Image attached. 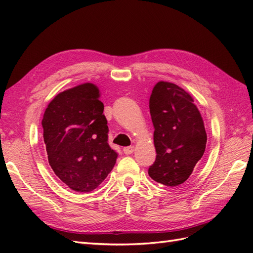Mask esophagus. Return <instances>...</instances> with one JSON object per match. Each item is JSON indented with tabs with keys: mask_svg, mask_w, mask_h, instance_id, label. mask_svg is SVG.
I'll list each match as a JSON object with an SVG mask.
<instances>
[{
	"mask_svg": "<svg viewBox=\"0 0 253 253\" xmlns=\"http://www.w3.org/2000/svg\"><path fill=\"white\" fill-rule=\"evenodd\" d=\"M133 151H134L133 146H126V148H124V150H123V152H124L126 155H129V154L133 153Z\"/></svg>",
	"mask_w": 253,
	"mask_h": 253,
	"instance_id": "1",
	"label": "esophagus"
}]
</instances>
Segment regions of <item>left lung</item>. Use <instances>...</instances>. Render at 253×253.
<instances>
[{"label":"left lung","instance_id":"left-lung-1","mask_svg":"<svg viewBox=\"0 0 253 253\" xmlns=\"http://www.w3.org/2000/svg\"><path fill=\"white\" fill-rule=\"evenodd\" d=\"M156 160L149 175L178 187L190 178L207 143L202 115L190 93L178 85L158 82L150 97Z\"/></svg>","mask_w":253,"mask_h":253}]
</instances>
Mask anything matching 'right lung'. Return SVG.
<instances>
[{"label": "right lung", "mask_w": 253, "mask_h": 253, "mask_svg": "<svg viewBox=\"0 0 253 253\" xmlns=\"http://www.w3.org/2000/svg\"><path fill=\"white\" fill-rule=\"evenodd\" d=\"M96 85L85 83L51 100L42 120L48 163L70 189L91 192L113 169L117 153L108 143V121Z\"/></svg>", "instance_id": "add662e5"}]
</instances>
